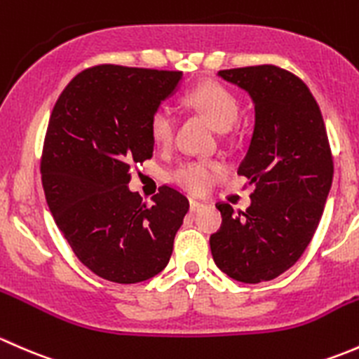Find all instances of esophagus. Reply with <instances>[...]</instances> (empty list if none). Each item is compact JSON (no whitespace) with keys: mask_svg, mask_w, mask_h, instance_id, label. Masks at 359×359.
<instances>
[{"mask_svg":"<svg viewBox=\"0 0 359 359\" xmlns=\"http://www.w3.org/2000/svg\"><path fill=\"white\" fill-rule=\"evenodd\" d=\"M205 204L204 202H198V201H190V210L191 212H197V210L204 209Z\"/></svg>","mask_w":359,"mask_h":359,"instance_id":"34e87169","label":"esophagus"}]
</instances>
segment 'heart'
Returning a JSON list of instances; mask_svg holds the SVG:
<instances>
[{"instance_id": "b5f03b06", "label": "heart", "mask_w": 359, "mask_h": 359, "mask_svg": "<svg viewBox=\"0 0 359 359\" xmlns=\"http://www.w3.org/2000/svg\"><path fill=\"white\" fill-rule=\"evenodd\" d=\"M187 102L202 114L217 131H228L238 119V102L228 88L205 83L188 93ZM176 133V112L169 105H158L150 117V135L158 145H171ZM224 175V165L216 161H190L171 175L172 181L194 195L207 194Z\"/></svg>"}]
</instances>
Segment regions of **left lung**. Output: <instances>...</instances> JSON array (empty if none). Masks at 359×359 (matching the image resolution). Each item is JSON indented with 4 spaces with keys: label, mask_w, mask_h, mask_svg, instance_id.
Returning <instances> with one entry per match:
<instances>
[{
    "label": "left lung",
    "mask_w": 359,
    "mask_h": 359,
    "mask_svg": "<svg viewBox=\"0 0 359 359\" xmlns=\"http://www.w3.org/2000/svg\"><path fill=\"white\" fill-rule=\"evenodd\" d=\"M217 76L254 102L256 124L238 175L256 190L245 212L216 204L223 223L210 235V252L236 282H268L294 266L315 235L334 176L330 143L315 97L289 70L254 65Z\"/></svg>",
    "instance_id": "obj_1"
}]
</instances>
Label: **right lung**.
<instances>
[{"label": "right lung", "mask_w": 359, "mask_h": 359, "mask_svg": "<svg viewBox=\"0 0 359 359\" xmlns=\"http://www.w3.org/2000/svg\"><path fill=\"white\" fill-rule=\"evenodd\" d=\"M180 70L95 65L65 86L48 123L41 181L58 230L77 259L116 283H138L168 266L188 201L162 184L154 204L128 188L154 154L150 117Z\"/></svg>", "instance_id": "right-lung-1"}]
</instances>
